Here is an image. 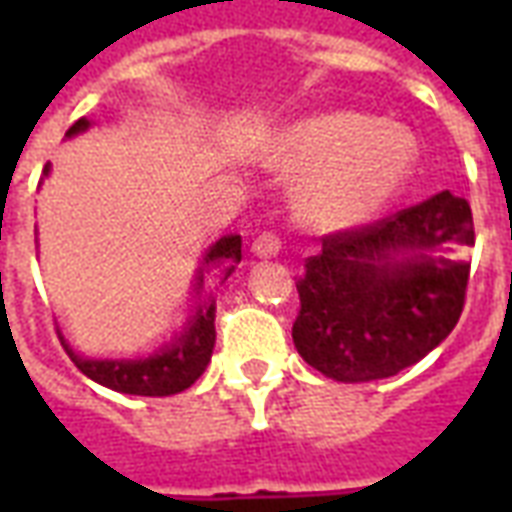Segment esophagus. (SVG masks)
<instances>
[{
	"label": "esophagus",
	"instance_id": "esophagus-1",
	"mask_svg": "<svg viewBox=\"0 0 512 512\" xmlns=\"http://www.w3.org/2000/svg\"><path fill=\"white\" fill-rule=\"evenodd\" d=\"M279 249H282V241H279L274 233L257 235L255 244H252V252H255L257 257H277Z\"/></svg>",
	"mask_w": 512,
	"mask_h": 512
}]
</instances>
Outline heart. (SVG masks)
<instances>
[{
	"label": "heart",
	"instance_id": "b5f03b06",
	"mask_svg": "<svg viewBox=\"0 0 512 512\" xmlns=\"http://www.w3.org/2000/svg\"><path fill=\"white\" fill-rule=\"evenodd\" d=\"M271 161L304 172L296 211L315 230H345L395 200L417 164L406 128L359 112H326L277 136Z\"/></svg>",
	"mask_w": 512,
	"mask_h": 512
}]
</instances>
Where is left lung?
Segmentation results:
<instances>
[{
  "label": "left lung",
  "instance_id": "1",
  "mask_svg": "<svg viewBox=\"0 0 512 512\" xmlns=\"http://www.w3.org/2000/svg\"><path fill=\"white\" fill-rule=\"evenodd\" d=\"M472 208L441 191L381 222L323 238L296 282L293 343L345 384L397 376L447 340L463 312Z\"/></svg>",
  "mask_w": 512,
  "mask_h": 512
}]
</instances>
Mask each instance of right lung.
I'll return each instance as SVG.
<instances>
[{"instance_id": "obj_1", "label": "right lung", "mask_w": 512, "mask_h": 512, "mask_svg": "<svg viewBox=\"0 0 512 512\" xmlns=\"http://www.w3.org/2000/svg\"><path fill=\"white\" fill-rule=\"evenodd\" d=\"M87 128H90V120L82 117L68 128V136L82 134ZM43 175H49V164L43 167ZM235 263H241V235H224L202 257V266L197 268V293L202 290L205 271L227 266L224 268V279H227L233 274ZM213 318H216L213 299H200L186 326L169 343L161 345L156 354L142 356V359H87L76 354L62 334L60 340L73 359V365L87 378H93L95 384L123 392V395L167 397L189 389L205 373V367L211 362L213 343H216Z\"/></svg>"}]
</instances>
